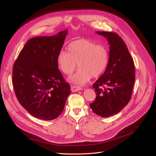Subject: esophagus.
Returning a JSON list of instances; mask_svg holds the SVG:
<instances>
[{"label": "esophagus", "instance_id": "34e87169", "mask_svg": "<svg viewBox=\"0 0 156 156\" xmlns=\"http://www.w3.org/2000/svg\"><path fill=\"white\" fill-rule=\"evenodd\" d=\"M71 90L73 92H78L81 90V88L79 87H76V86H72L71 87Z\"/></svg>", "mask_w": 156, "mask_h": 156}]
</instances>
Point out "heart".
<instances>
[{"label": "heart", "instance_id": "b5f03b06", "mask_svg": "<svg viewBox=\"0 0 156 156\" xmlns=\"http://www.w3.org/2000/svg\"><path fill=\"white\" fill-rule=\"evenodd\" d=\"M68 51H60L57 63L60 70L67 75L73 73L78 63L79 69L69 79V82L75 85H84L92 76H100L108 66L109 55L106 47L90 40L82 38L72 41Z\"/></svg>", "mask_w": 156, "mask_h": 156}]
</instances>
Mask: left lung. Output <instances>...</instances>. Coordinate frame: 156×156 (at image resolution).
Segmentation results:
<instances>
[{
	"mask_svg": "<svg viewBox=\"0 0 156 156\" xmlns=\"http://www.w3.org/2000/svg\"><path fill=\"white\" fill-rule=\"evenodd\" d=\"M96 33L107 40L109 60L104 73L93 84L96 98L90 107L95 114L106 118L120 112L129 101L135 83V66L119 35L110 32Z\"/></svg>",
	"mask_w": 156,
	"mask_h": 156,
	"instance_id": "obj_1",
	"label": "left lung"
}]
</instances>
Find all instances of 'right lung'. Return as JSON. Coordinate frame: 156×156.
Masks as SVG:
<instances>
[{
	"label": "right lung",
	"instance_id": "1",
	"mask_svg": "<svg viewBox=\"0 0 156 156\" xmlns=\"http://www.w3.org/2000/svg\"><path fill=\"white\" fill-rule=\"evenodd\" d=\"M68 30L28 41L13 68V86L19 102L37 119L51 120L63 111L69 84L58 69L57 56Z\"/></svg>",
	"mask_w": 156,
	"mask_h": 156
}]
</instances>
